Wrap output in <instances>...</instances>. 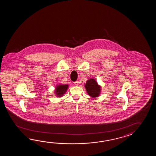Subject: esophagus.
<instances>
[{
    "mask_svg": "<svg viewBox=\"0 0 156 156\" xmlns=\"http://www.w3.org/2000/svg\"><path fill=\"white\" fill-rule=\"evenodd\" d=\"M74 84L75 85H76V86H78V85H79V81H75V82H74Z\"/></svg>",
    "mask_w": 156,
    "mask_h": 156,
    "instance_id": "34e87169",
    "label": "esophagus"
}]
</instances>
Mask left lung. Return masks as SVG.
<instances>
[{"label":"left lung","instance_id":"left-lung-1","mask_svg":"<svg viewBox=\"0 0 156 156\" xmlns=\"http://www.w3.org/2000/svg\"><path fill=\"white\" fill-rule=\"evenodd\" d=\"M86 91L91 98H96L100 94L101 87L98 84L96 80L94 79H90L86 81L85 85Z\"/></svg>","mask_w":156,"mask_h":156}]
</instances>
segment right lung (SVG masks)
<instances>
[{
	"label": "right lung",
	"mask_w": 156,
	"mask_h": 156,
	"mask_svg": "<svg viewBox=\"0 0 156 156\" xmlns=\"http://www.w3.org/2000/svg\"><path fill=\"white\" fill-rule=\"evenodd\" d=\"M68 87V85H59L57 86L55 89V94H56L57 97L63 96V94L66 93Z\"/></svg>",
	"instance_id": "1"
}]
</instances>
